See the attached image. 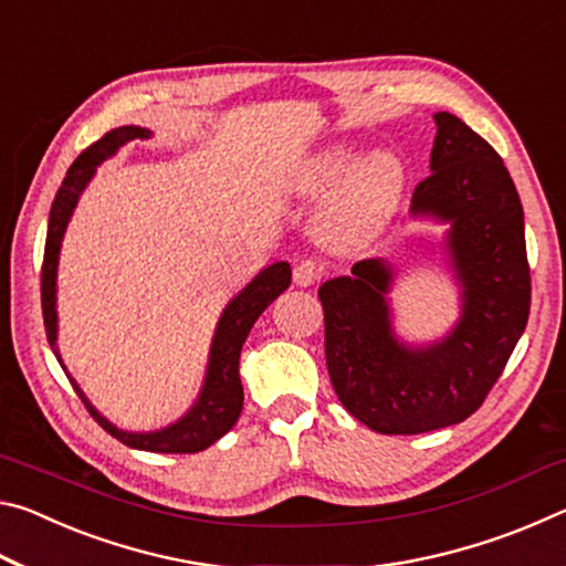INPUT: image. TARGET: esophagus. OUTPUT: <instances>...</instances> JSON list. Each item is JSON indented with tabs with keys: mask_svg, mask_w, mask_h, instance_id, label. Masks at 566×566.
<instances>
[{
	"mask_svg": "<svg viewBox=\"0 0 566 566\" xmlns=\"http://www.w3.org/2000/svg\"><path fill=\"white\" fill-rule=\"evenodd\" d=\"M324 266L314 260H302L294 266V284L296 286H312L322 280Z\"/></svg>",
	"mask_w": 566,
	"mask_h": 566,
	"instance_id": "esophagus-1",
	"label": "esophagus"
}]
</instances>
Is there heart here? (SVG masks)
<instances>
[{"instance_id":"1","label":"heart","mask_w":566,"mask_h":566,"mask_svg":"<svg viewBox=\"0 0 566 566\" xmlns=\"http://www.w3.org/2000/svg\"><path fill=\"white\" fill-rule=\"evenodd\" d=\"M357 151L347 145L324 149L306 161L300 175V191L317 197L329 191L322 207V232L337 242L364 239L387 222L405 189V165L395 151H371L354 165Z\"/></svg>"}]
</instances>
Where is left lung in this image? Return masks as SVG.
I'll list each match as a JSON object with an SVG mask.
<instances>
[{
	"label": "left lung",
	"mask_w": 566,
	"mask_h": 566,
	"mask_svg": "<svg viewBox=\"0 0 566 566\" xmlns=\"http://www.w3.org/2000/svg\"><path fill=\"white\" fill-rule=\"evenodd\" d=\"M429 169L411 214L449 224L444 249L462 286V314L444 339L409 347L391 329L395 272L364 260L319 286L332 387L379 434L459 424L482 407L530 319L524 212L502 157L449 112H437Z\"/></svg>",
	"instance_id": "left-lung-1"
}]
</instances>
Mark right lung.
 <instances>
[{
  "label": "right lung",
  "instance_id": "1",
  "mask_svg": "<svg viewBox=\"0 0 566 566\" xmlns=\"http://www.w3.org/2000/svg\"><path fill=\"white\" fill-rule=\"evenodd\" d=\"M151 137L149 129L142 127H117L104 134L102 139L94 142L66 171L60 191H56L52 212H50V227H46V244H44V264H42V314H44V329L50 347L54 352L56 361L62 364L64 375L70 377L64 361L56 349V264H60V247L64 239V229L70 224V217L74 212L76 202L84 187L90 185L104 159H109L122 145L132 139H147ZM292 284V270L286 262H274L249 282L242 292H239L232 302L224 306L222 317H219L212 349H209V364L202 391L185 417L177 419L175 424L157 432H124L117 429L109 419H104L97 409L90 405L84 397L80 385L70 377L72 387L90 415L97 419L102 429L119 439L122 444L132 449H142V452H157V454H195L202 449L212 447L219 437H224L229 429L237 424L239 415H242L244 391L242 379H239V354H242V344L247 339L249 329L260 319V314L270 306L276 296H280L286 286Z\"/></svg>",
  "mask_w": 566,
  "mask_h": 566
}]
</instances>
